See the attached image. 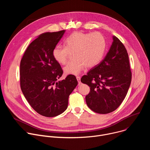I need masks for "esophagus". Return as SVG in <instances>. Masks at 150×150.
I'll list each match as a JSON object with an SVG mask.
<instances>
[{"instance_id":"1","label":"esophagus","mask_w":150,"mask_h":150,"mask_svg":"<svg viewBox=\"0 0 150 150\" xmlns=\"http://www.w3.org/2000/svg\"><path fill=\"white\" fill-rule=\"evenodd\" d=\"M76 79L78 82V84L80 85L81 84V78H80V76H76Z\"/></svg>"}]
</instances>
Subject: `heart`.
I'll return each instance as SVG.
<instances>
[{
	"instance_id": "obj_1",
	"label": "heart",
	"mask_w": 150,
	"mask_h": 150,
	"mask_svg": "<svg viewBox=\"0 0 150 150\" xmlns=\"http://www.w3.org/2000/svg\"><path fill=\"white\" fill-rule=\"evenodd\" d=\"M65 47L55 46L52 55L58 63L64 65L69 53L73 60L64 67L66 75H77L86 67H94L102 60L106 49V41L100 33H86L76 31L64 41Z\"/></svg>"
}]
</instances>
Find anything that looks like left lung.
<instances>
[{
	"label": "left lung",
	"instance_id": "left-lung-1",
	"mask_svg": "<svg viewBox=\"0 0 150 150\" xmlns=\"http://www.w3.org/2000/svg\"><path fill=\"white\" fill-rule=\"evenodd\" d=\"M131 78L126 49L114 35L104 59L81 79L82 83L90 87V93L85 97L88 108L100 114L115 110L125 99Z\"/></svg>",
	"mask_w": 150,
	"mask_h": 150
}]
</instances>
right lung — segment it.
<instances>
[{
	"instance_id": "right-lung-1",
	"label": "right lung",
	"mask_w": 150,
	"mask_h": 150,
	"mask_svg": "<svg viewBox=\"0 0 150 150\" xmlns=\"http://www.w3.org/2000/svg\"><path fill=\"white\" fill-rule=\"evenodd\" d=\"M65 33L40 34L31 42L21 60V90L33 109L46 117L58 116L67 110L69 96L78 85L72 75L57 81L63 71L52 52Z\"/></svg>"
}]
</instances>
